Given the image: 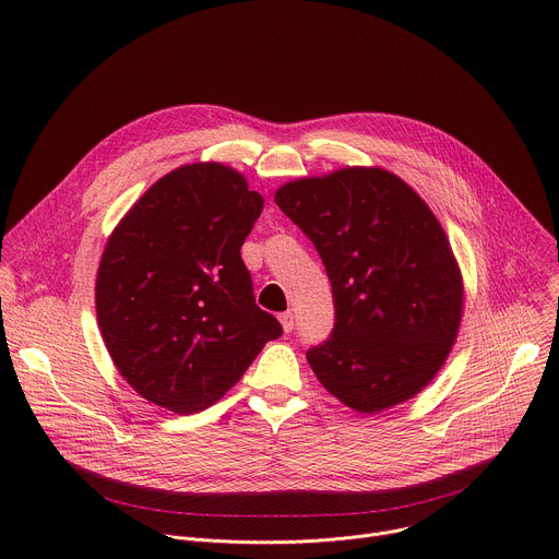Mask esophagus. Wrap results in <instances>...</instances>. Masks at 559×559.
Returning a JSON list of instances; mask_svg holds the SVG:
<instances>
[{
	"mask_svg": "<svg viewBox=\"0 0 559 559\" xmlns=\"http://www.w3.org/2000/svg\"><path fill=\"white\" fill-rule=\"evenodd\" d=\"M278 321H281V325H283V332H285V334H289V332L294 330V313H292V311L281 313Z\"/></svg>",
	"mask_w": 559,
	"mask_h": 559,
	"instance_id": "1",
	"label": "esophagus"
}]
</instances>
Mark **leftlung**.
I'll return each mask as SVG.
<instances>
[{
  "label": "left lung",
  "instance_id": "8db88e82",
  "mask_svg": "<svg viewBox=\"0 0 559 559\" xmlns=\"http://www.w3.org/2000/svg\"><path fill=\"white\" fill-rule=\"evenodd\" d=\"M274 201L332 281L334 332L307 352L316 378L358 414L412 401L447 362L464 309L462 272L431 207L397 175L362 166L287 181Z\"/></svg>",
  "mask_w": 559,
  "mask_h": 559
}]
</instances>
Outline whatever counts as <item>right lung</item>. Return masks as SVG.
<instances>
[{
    "instance_id": "obj_1",
    "label": "right lung",
    "mask_w": 559,
    "mask_h": 559,
    "mask_svg": "<svg viewBox=\"0 0 559 559\" xmlns=\"http://www.w3.org/2000/svg\"><path fill=\"white\" fill-rule=\"evenodd\" d=\"M261 210L241 173L197 162L154 181L108 236L97 325L147 403L181 416L212 407L283 334L241 259Z\"/></svg>"
}]
</instances>
